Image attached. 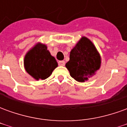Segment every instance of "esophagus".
<instances>
[{"label": "esophagus", "mask_w": 127, "mask_h": 127, "mask_svg": "<svg viewBox=\"0 0 127 127\" xmlns=\"http://www.w3.org/2000/svg\"><path fill=\"white\" fill-rule=\"evenodd\" d=\"M58 63L60 66H64V64H65V62H64V61H58Z\"/></svg>", "instance_id": "1"}]
</instances>
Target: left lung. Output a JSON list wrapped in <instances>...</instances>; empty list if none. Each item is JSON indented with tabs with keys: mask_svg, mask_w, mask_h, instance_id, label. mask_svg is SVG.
Returning <instances> with one entry per match:
<instances>
[{
	"mask_svg": "<svg viewBox=\"0 0 127 127\" xmlns=\"http://www.w3.org/2000/svg\"><path fill=\"white\" fill-rule=\"evenodd\" d=\"M65 66L73 78L84 82L100 68L101 57L93 43L84 36L71 51L70 59Z\"/></svg>",
	"mask_w": 127,
	"mask_h": 127,
	"instance_id": "obj_1",
	"label": "left lung"
}]
</instances>
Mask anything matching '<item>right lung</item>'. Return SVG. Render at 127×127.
<instances>
[{
  "label": "right lung",
  "mask_w": 127,
  "mask_h": 127,
  "mask_svg": "<svg viewBox=\"0 0 127 127\" xmlns=\"http://www.w3.org/2000/svg\"><path fill=\"white\" fill-rule=\"evenodd\" d=\"M24 67L27 73L35 80H45L58 66L54 57L51 56L45 45L38 43L26 54Z\"/></svg>",
  "instance_id": "1"
}]
</instances>
